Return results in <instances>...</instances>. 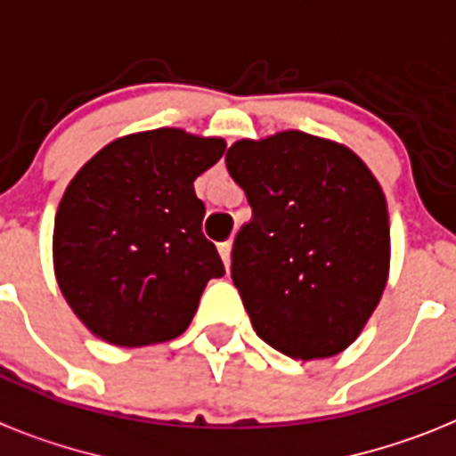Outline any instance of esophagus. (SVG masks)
<instances>
[{"label":"esophagus","instance_id":"esophagus-1","mask_svg":"<svg viewBox=\"0 0 456 456\" xmlns=\"http://www.w3.org/2000/svg\"><path fill=\"white\" fill-rule=\"evenodd\" d=\"M217 252H220L222 262H224V266L229 269V262H232V240H224V243H220V246H217Z\"/></svg>","mask_w":456,"mask_h":456}]
</instances>
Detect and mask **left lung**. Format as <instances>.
Segmentation results:
<instances>
[{
    "label": "left lung",
    "instance_id": "8db88e82",
    "mask_svg": "<svg viewBox=\"0 0 456 456\" xmlns=\"http://www.w3.org/2000/svg\"><path fill=\"white\" fill-rule=\"evenodd\" d=\"M224 162L252 208L232 248V281L252 327L287 357H334L387 282L380 185L354 152L304 132L239 141Z\"/></svg>",
    "mask_w": 456,
    "mask_h": 456
}]
</instances>
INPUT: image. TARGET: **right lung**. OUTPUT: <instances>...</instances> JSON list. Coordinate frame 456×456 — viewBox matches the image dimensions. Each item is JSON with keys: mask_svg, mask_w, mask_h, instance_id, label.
Wrapping results in <instances>:
<instances>
[{"mask_svg": "<svg viewBox=\"0 0 456 456\" xmlns=\"http://www.w3.org/2000/svg\"><path fill=\"white\" fill-rule=\"evenodd\" d=\"M222 139L152 129L109 143L69 183L55 216L57 285L92 334L120 347L181 336L224 266L201 232L197 175Z\"/></svg>", "mask_w": 456, "mask_h": 456, "instance_id": "right-lung-1", "label": "right lung"}]
</instances>
